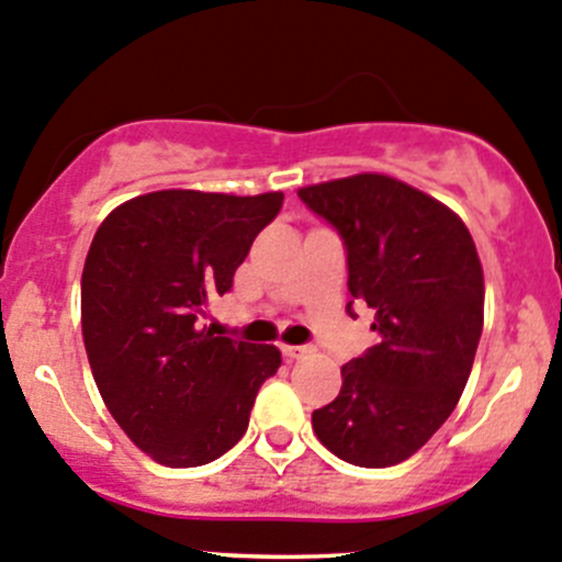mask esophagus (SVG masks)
I'll return each instance as SVG.
<instances>
[{"label": "esophagus", "mask_w": 562, "mask_h": 562, "mask_svg": "<svg viewBox=\"0 0 562 562\" xmlns=\"http://www.w3.org/2000/svg\"><path fill=\"white\" fill-rule=\"evenodd\" d=\"M310 351H313L310 346H282V353H285L288 359H302V357H307Z\"/></svg>", "instance_id": "1"}]
</instances>
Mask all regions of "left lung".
<instances>
[{"instance_id":"left-lung-1","label":"left lung","mask_w":562,"mask_h":562,"mask_svg":"<svg viewBox=\"0 0 562 562\" xmlns=\"http://www.w3.org/2000/svg\"><path fill=\"white\" fill-rule=\"evenodd\" d=\"M299 198L342 238L348 293L375 310L379 331L342 364L340 395L315 408L313 431L353 467L401 464L442 428L470 379L483 331L475 241L448 205L390 176L362 172Z\"/></svg>"}]
</instances>
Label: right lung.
<instances>
[{"instance_id": "1", "label": "right lung", "mask_w": 562, "mask_h": 562, "mask_svg": "<svg viewBox=\"0 0 562 562\" xmlns=\"http://www.w3.org/2000/svg\"><path fill=\"white\" fill-rule=\"evenodd\" d=\"M280 209L282 192L167 189L117 205L92 238L81 271L92 379L117 426L159 464L225 456L280 368L274 346L214 337L198 321Z\"/></svg>"}]
</instances>
